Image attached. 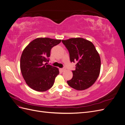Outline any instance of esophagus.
I'll return each instance as SVG.
<instances>
[{
    "label": "esophagus",
    "mask_w": 125,
    "mask_h": 125,
    "mask_svg": "<svg viewBox=\"0 0 125 125\" xmlns=\"http://www.w3.org/2000/svg\"><path fill=\"white\" fill-rule=\"evenodd\" d=\"M66 68H65V67H63V68H62L61 69V70H62V72H64V71H65L66 70Z\"/></svg>",
    "instance_id": "obj_1"
}]
</instances>
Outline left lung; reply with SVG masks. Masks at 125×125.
<instances>
[{
    "instance_id": "1",
    "label": "left lung",
    "mask_w": 125,
    "mask_h": 125,
    "mask_svg": "<svg viewBox=\"0 0 125 125\" xmlns=\"http://www.w3.org/2000/svg\"><path fill=\"white\" fill-rule=\"evenodd\" d=\"M69 52L71 62H76L73 77L67 81L77 90H84L92 86L99 76L101 58L93 44L80 37L62 40Z\"/></svg>"
}]
</instances>
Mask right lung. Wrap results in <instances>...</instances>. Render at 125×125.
Returning <instances> with one entry per match:
<instances>
[{
    "instance_id": "obj_1",
    "label": "right lung",
    "mask_w": 125,
    "mask_h": 125,
    "mask_svg": "<svg viewBox=\"0 0 125 125\" xmlns=\"http://www.w3.org/2000/svg\"><path fill=\"white\" fill-rule=\"evenodd\" d=\"M61 40L48 37L37 38L30 42L23 50L20 59V69L26 83L36 91L44 92L54 84L59 70L47 65L51 49Z\"/></svg>"
}]
</instances>
